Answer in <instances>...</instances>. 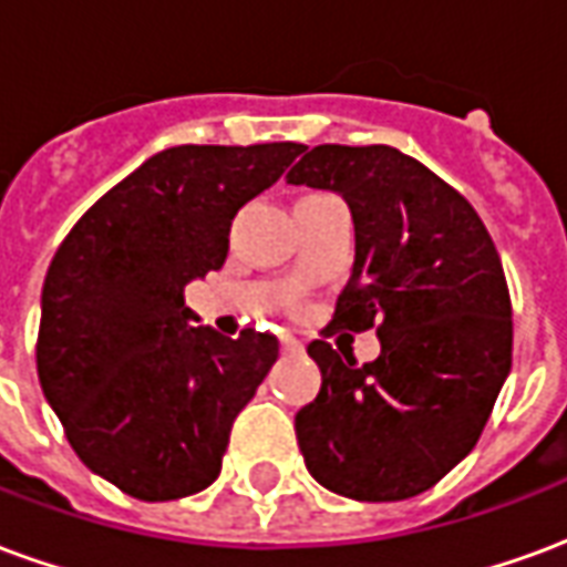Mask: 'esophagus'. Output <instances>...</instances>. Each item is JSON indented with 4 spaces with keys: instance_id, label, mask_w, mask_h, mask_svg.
<instances>
[{
    "instance_id": "34e87169",
    "label": "esophagus",
    "mask_w": 567,
    "mask_h": 567,
    "mask_svg": "<svg viewBox=\"0 0 567 567\" xmlns=\"http://www.w3.org/2000/svg\"><path fill=\"white\" fill-rule=\"evenodd\" d=\"M282 349L285 352H291V355H297V352H303V343L295 340V337H282Z\"/></svg>"
}]
</instances>
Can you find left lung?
Instances as JSON below:
<instances>
[{"mask_svg": "<svg viewBox=\"0 0 567 567\" xmlns=\"http://www.w3.org/2000/svg\"><path fill=\"white\" fill-rule=\"evenodd\" d=\"M288 185L349 203L355 264L328 331L377 328L382 343L370 364L309 343L321 392L295 419L307 471L343 498H413L474 450L511 373L495 243L455 187L392 145H316Z\"/></svg>", "mask_w": 567, "mask_h": 567, "instance_id": "8db88e82", "label": "left lung"}]
</instances>
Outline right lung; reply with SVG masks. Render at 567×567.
Segmentation results:
<instances>
[{"label":"right lung","instance_id":"right-lung-1","mask_svg":"<svg viewBox=\"0 0 567 567\" xmlns=\"http://www.w3.org/2000/svg\"><path fill=\"white\" fill-rule=\"evenodd\" d=\"M303 145H175L84 212L42 288L35 364L72 450L140 501L203 492L239 410L279 358L272 333L194 328L185 285L221 270L234 215Z\"/></svg>","mask_w":567,"mask_h":567}]
</instances>
